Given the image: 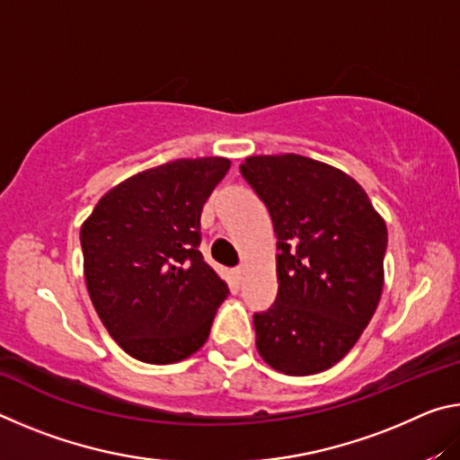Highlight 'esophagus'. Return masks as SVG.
Segmentation results:
<instances>
[{
	"label": "esophagus",
	"mask_w": 460,
	"mask_h": 460,
	"mask_svg": "<svg viewBox=\"0 0 460 460\" xmlns=\"http://www.w3.org/2000/svg\"><path fill=\"white\" fill-rule=\"evenodd\" d=\"M233 274H235V278H237V282H239V279H243V276H245V268H241V266H237V268H233Z\"/></svg>",
	"instance_id": "1"
}]
</instances>
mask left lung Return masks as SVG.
Instances as JSON below:
<instances>
[{"instance_id": "obj_1", "label": "left lung", "mask_w": 460, "mask_h": 460, "mask_svg": "<svg viewBox=\"0 0 460 460\" xmlns=\"http://www.w3.org/2000/svg\"><path fill=\"white\" fill-rule=\"evenodd\" d=\"M239 170L278 237V296L253 314L255 345L286 376L321 373L351 351L379 305L385 221L359 182L306 155H249Z\"/></svg>"}]
</instances>
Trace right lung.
<instances>
[{"instance_id": "1", "label": "right lung", "mask_w": 460, "mask_h": 460, "mask_svg": "<svg viewBox=\"0 0 460 460\" xmlns=\"http://www.w3.org/2000/svg\"><path fill=\"white\" fill-rule=\"evenodd\" d=\"M227 158L174 160L119 182L81 227L84 282L101 323L144 363L205 345L229 288L202 260L200 213Z\"/></svg>"}]
</instances>
